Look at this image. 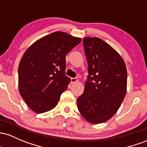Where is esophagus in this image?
I'll return each instance as SVG.
<instances>
[{
  "label": "esophagus",
  "mask_w": 147,
  "mask_h": 147,
  "mask_svg": "<svg viewBox=\"0 0 147 147\" xmlns=\"http://www.w3.org/2000/svg\"><path fill=\"white\" fill-rule=\"evenodd\" d=\"M71 83H76V82H78V80L77 78H71Z\"/></svg>",
  "instance_id": "esophagus-1"
}]
</instances>
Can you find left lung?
<instances>
[{"label": "left lung", "instance_id": "8db88e82", "mask_svg": "<svg viewBox=\"0 0 147 147\" xmlns=\"http://www.w3.org/2000/svg\"><path fill=\"white\" fill-rule=\"evenodd\" d=\"M83 47L89 75L77 105L88 122L98 124L113 117L126 96V67L119 53L100 38L85 37Z\"/></svg>", "mask_w": 147, "mask_h": 147}]
</instances>
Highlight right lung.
Segmentation results:
<instances>
[{
    "instance_id": "right-lung-1",
    "label": "right lung",
    "mask_w": 147,
    "mask_h": 147,
    "mask_svg": "<svg viewBox=\"0 0 147 147\" xmlns=\"http://www.w3.org/2000/svg\"><path fill=\"white\" fill-rule=\"evenodd\" d=\"M81 38L54 32L34 42L19 65V93L30 109L40 114L57 105L70 83L65 76L66 55Z\"/></svg>"
}]
</instances>
